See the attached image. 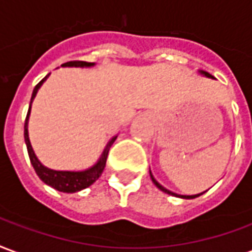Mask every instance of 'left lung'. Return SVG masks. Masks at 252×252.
Segmentation results:
<instances>
[{"label": "left lung", "instance_id": "8db88e82", "mask_svg": "<svg viewBox=\"0 0 252 252\" xmlns=\"http://www.w3.org/2000/svg\"><path fill=\"white\" fill-rule=\"evenodd\" d=\"M200 73H203L204 76H207V78H214V76H211V73L208 72H204V71H200ZM150 177H152V181L154 183V185L157 187V188L159 189V190H162V192H165V193H168V194H172V196H176V197H181V199H194V197H199L200 194H203V193H199V194H192V196H185V194H177V193H173V192H170L169 189L164 188L162 185L159 184V183H157L156 180H154L153 177V174H152V172H150Z\"/></svg>", "mask_w": 252, "mask_h": 252}]
</instances>
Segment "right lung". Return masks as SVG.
<instances>
[{
	"label": "right lung",
	"mask_w": 252,
	"mask_h": 252,
	"mask_svg": "<svg viewBox=\"0 0 252 252\" xmlns=\"http://www.w3.org/2000/svg\"><path fill=\"white\" fill-rule=\"evenodd\" d=\"M94 63H87V62H80V60H75V62H67V63L62 64V67H93ZM49 76V73L45 78L40 82V83L34 87L32 93V98H31V104H29L28 114H27V118H25V125H24V138H25V144H27V149H28L29 159H31V164H32L34 172L37 173L40 180L45 183L49 187H52L59 192H64V193H75L79 192L82 189L87 188L90 185H93L96 180L100 177V174L103 173V169L106 166V159H107L108 150L111 148V145L114 144V141L117 139V135L108 141V144L106 145L103 153L100 156V158L96 164L91 166V168L82 170V172H71V170H53L47 166H44L36 157V154L33 152L32 145L29 141L28 135V119L29 114H31V106L36 94H37L38 88L41 87V84L47 80Z\"/></svg>",
	"instance_id": "1"
}]
</instances>
